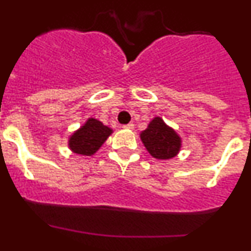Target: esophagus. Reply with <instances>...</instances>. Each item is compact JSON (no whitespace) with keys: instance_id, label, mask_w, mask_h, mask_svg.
Returning <instances> with one entry per match:
<instances>
[{"instance_id":"34e87169","label":"esophagus","mask_w":251,"mask_h":251,"mask_svg":"<svg viewBox=\"0 0 251 251\" xmlns=\"http://www.w3.org/2000/svg\"><path fill=\"white\" fill-rule=\"evenodd\" d=\"M123 127L126 128V130H133L135 125H133V124H127V125H124Z\"/></svg>"}]
</instances>
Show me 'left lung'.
Masks as SVG:
<instances>
[{"label": "left lung", "mask_w": 251, "mask_h": 251, "mask_svg": "<svg viewBox=\"0 0 251 251\" xmlns=\"http://www.w3.org/2000/svg\"><path fill=\"white\" fill-rule=\"evenodd\" d=\"M141 140L151 156L160 160L171 159L181 148V138L160 118H154L141 133Z\"/></svg>", "instance_id": "1"}]
</instances>
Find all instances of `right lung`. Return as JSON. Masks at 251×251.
<instances>
[{"label":"right lung","mask_w":251,"mask_h":251,"mask_svg":"<svg viewBox=\"0 0 251 251\" xmlns=\"http://www.w3.org/2000/svg\"><path fill=\"white\" fill-rule=\"evenodd\" d=\"M111 130L96 119H88L85 125L70 137L69 147L74 153L92 155L109 137Z\"/></svg>","instance_id":"right-lung-1"}]
</instances>
